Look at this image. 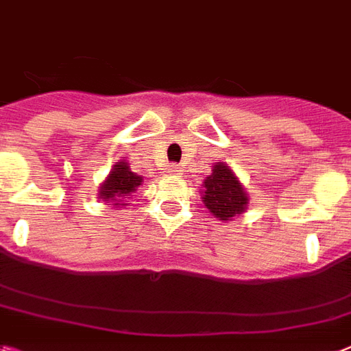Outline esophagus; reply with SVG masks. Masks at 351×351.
<instances>
[{"label":"esophagus","instance_id":"34e87169","mask_svg":"<svg viewBox=\"0 0 351 351\" xmlns=\"http://www.w3.org/2000/svg\"><path fill=\"white\" fill-rule=\"evenodd\" d=\"M167 173H169V175H175V176H178L182 173V169L178 166H169L167 167Z\"/></svg>","mask_w":351,"mask_h":351}]
</instances>
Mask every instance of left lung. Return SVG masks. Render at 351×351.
<instances>
[{"label": "left lung", "instance_id": "obj_1", "mask_svg": "<svg viewBox=\"0 0 351 351\" xmlns=\"http://www.w3.org/2000/svg\"><path fill=\"white\" fill-rule=\"evenodd\" d=\"M202 202L210 215L221 221H232L249 207V195L236 176L232 167L225 162H216L213 173L202 184Z\"/></svg>", "mask_w": 351, "mask_h": 351}]
</instances>
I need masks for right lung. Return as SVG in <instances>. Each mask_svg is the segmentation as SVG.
I'll use <instances>...</instances> for the list:
<instances>
[{
    "instance_id": "add662e5",
    "label": "right lung",
    "mask_w": 351,
    "mask_h": 351,
    "mask_svg": "<svg viewBox=\"0 0 351 351\" xmlns=\"http://www.w3.org/2000/svg\"><path fill=\"white\" fill-rule=\"evenodd\" d=\"M144 182V176L133 173L130 167V162L119 160L115 162L110 175L104 178V182L99 187V200L106 205H111L113 209H124L126 200L133 196L138 187Z\"/></svg>"
}]
</instances>
